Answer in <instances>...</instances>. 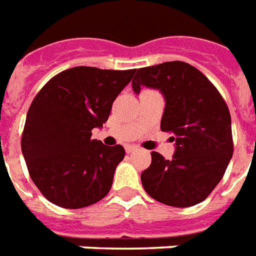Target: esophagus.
Listing matches in <instances>:
<instances>
[{
  "label": "esophagus",
  "instance_id": "esophagus-1",
  "mask_svg": "<svg viewBox=\"0 0 256 256\" xmlns=\"http://www.w3.org/2000/svg\"><path fill=\"white\" fill-rule=\"evenodd\" d=\"M136 146H134V144H128V146H125V150H126V153H132V152H135L136 150Z\"/></svg>",
  "mask_w": 256,
  "mask_h": 256
}]
</instances>
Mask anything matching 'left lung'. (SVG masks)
Instances as JSON below:
<instances>
[{"instance_id":"obj_1","label":"left lung","mask_w":256,"mask_h":256,"mask_svg":"<svg viewBox=\"0 0 256 256\" xmlns=\"http://www.w3.org/2000/svg\"><path fill=\"white\" fill-rule=\"evenodd\" d=\"M132 88H157L166 98L161 131L176 143L172 160L152 152L140 175L143 189L178 208L204 201L224 178L233 156L232 118L219 90L200 70L184 62H166L135 70Z\"/></svg>"}]
</instances>
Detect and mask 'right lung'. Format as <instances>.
Here are the masks:
<instances>
[{
	"mask_svg": "<svg viewBox=\"0 0 256 256\" xmlns=\"http://www.w3.org/2000/svg\"><path fill=\"white\" fill-rule=\"evenodd\" d=\"M134 74L135 68L77 66L56 74L32 99L22 153L32 182L52 204L77 210L108 196L125 150L90 136Z\"/></svg>",
	"mask_w": 256,
	"mask_h": 256,
	"instance_id": "add662e5",
	"label": "right lung"
}]
</instances>
